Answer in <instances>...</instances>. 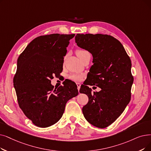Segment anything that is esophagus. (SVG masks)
I'll return each mask as SVG.
<instances>
[{
    "label": "esophagus",
    "mask_w": 151,
    "mask_h": 151,
    "mask_svg": "<svg viewBox=\"0 0 151 151\" xmlns=\"http://www.w3.org/2000/svg\"><path fill=\"white\" fill-rule=\"evenodd\" d=\"M76 85H77L78 90V91H79V90H80V88H81V84L79 83H76Z\"/></svg>",
    "instance_id": "obj_1"
}]
</instances>
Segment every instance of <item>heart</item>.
Returning a JSON list of instances; mask_svg holds the SVG:
<instances>
[{"label":"heart","mask_w":151,"mask_h":151,"mask_svg":"<svg viewBox=\"0 0 151 151\" xmlns=\"http://www.w3.org/2000/svg\"><path fill=\"white\" fill-rule=\"evenodd\" d=\"M76 53L78 56L79 57V58L81 60H83L88 55H91L89 52L84 49H78L77 50ZM83 77H84V75L83 74H78V73H71L68 76V78L74 81H80L83 79Z\"/></svg>","instance_id":"obj_1"}]
</instances>
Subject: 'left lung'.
Wrapping results in <instances>:
<instances>
[{"label": "left lung", "instance_id": "8db88e82", "mask_svg": "<svg viewBox=\"0 0 151 151\" xmlns=\"http://www.w3.org/2000/svg\"><path fill=\"white\" fill-rule=\"evenodd\" d=\"M75 41L93 56L87 85L101 88L91 93L88 86L81 87L80 93L89 98L83 114L91 124L106 128L120 116L131 100L132 62L122 43L110 35L77 34Z\"/></svg>", "mask_w": 151, "mask_h": 151}]
</instances>
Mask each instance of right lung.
<instances>
[{"mask_svg": "<svg viewBox=\"0 0 151 151\" xmlns=\"http://www.w3.org/2000/svg\"><path fill=\"white\" fill-rule=\"evenodd\" d=\"M75 34H51L33 39L19 55L14 84L19 107L34 124L46 128L63 115L67 101L78 94L70 81L54 88V76L63 70L70 40Z\"/></svg>", "mask_w": 151, "mask_h": 151, "instance_id": "right-lung-1", "label": "right lung"}]
</instances>
